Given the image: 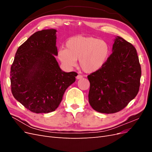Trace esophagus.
Instances as JSON below:
<instances>
[{"instance_id": "esophagus-1", "label": "esophagus", "mask_w": 152, "mask_h": 152, "mask_svg": "<svg viewBox=\"0 0 152 152\" xmlns=\"http://www.w3.org/2000/svg\"><path fill=\"white\" fill-rule=\"evenodd\" d=\"M76 78H77V79H82V78H83V77H82L81 75H78L76 77Z\"/></svg>"}]
</instances>
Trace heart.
Wrapping results in <instances>:
<instances>
[{
  "mask_svg": "<svg viewBox=\"0 0 152 152\" xmlns=\"http://www.w3.org/2000/svg\"><path fill=\"white\" fill-rule=\"evenodd\" d=\"M110 50L109 44L104 40L93 37L75 36L66 41V49H59L57 56L66 68L74 66L77 59H79L82 70L91 73L98 71L105 65Z\"/></svg>",
  "mask_w": 152,
  "mask_h": 152,
  "instance_id": "heart-1",
  "label": "heart"
}]
</instances>
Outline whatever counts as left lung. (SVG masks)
Masks as SVG:
<instances>
[{"label":"left lung","instance_id":"1","mask_svg":"<svg viewBox=\"0 0 152 152\" xmlns=\"http://www.w3.org/2000/svg\"><path fill=\"white\" fill-rule=\"evenodd\" d=\"M105 65L87 76L89 103L96 111L114 113L125 108L137 94L141 68L136 49L121 37L115 39Z\"/></svg>","mask_w":152,"mask_h":152}]
</instances>
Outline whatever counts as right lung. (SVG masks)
I'll list each match as a JSON object with an SVG mask.
<instances>
[{
  "label": "right lung",
  "instance_id": "right-lung-1",
  "mask_svg": "<svg viewBox=\"0 0 152 152\" xmlns=\"http://www.w3.org/2000/svg\"><path fill=\"white\" fill-rule=\"evenodd\" d=\"M56 33L49 29L31 35L18 49L11 67L12 94L34 113L54 111L77 75L59 68L54 56L58 53Z\"/></svg>",
  "mask_w": 152,
  "mask_h": 152
}]
</instances>
